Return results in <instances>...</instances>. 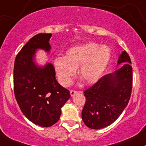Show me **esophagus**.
<instances>
[{
    "label": "esophagus",
    "instance_id": "34e87169",
    "mask_svg": "<svg viewBox=\"0 0 146 146\" xmlns=\"http://www.w3.org/2000/svg\"><path fill=\"white\" fill-rule=\"evenodd\" d=\"M77 93H78V91H76V90H70V96H74L76 94H77Z\"/></svg>",
    "mask_w": 146,
    "mask_h": 146
}]
</instances>
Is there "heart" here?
I'll return each instance as SVG.
<instances>
[{"instance_id":"1","label":"heart","mask_w":146,"mask_h":146,"mask_svg":"<svg viewBox=\"0 0 146 146\" xmlns=\"http://www.w3.org/2000/svg\"><path fill=\"white\" fill-rule=\"evenodd\" d=\"M111 52L106 46L94 41L72 47L66 56H59L54 64L61 84L69 85L79 67L78 75L86 84H94L101 77L110 61Z\"/></svg>"}]
</instances>
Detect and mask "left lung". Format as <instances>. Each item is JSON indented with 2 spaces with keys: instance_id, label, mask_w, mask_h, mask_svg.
<instances>
[{
  "instance_id": "left-lung-1",
  "label": "left lung",
  "mask_w": 146,
  "mask_h": 146,
  "mask_svg": "<svg viewBox=\"0 0 146 146\" xmlns=\"http://www.w3.org/2000/svg\"><path fill=\"white\" fill-rule=\"evenodd\" d=\"M113 73L102 76L84 91L86 102L82 112L83 122L91 129H98L116 121L127 105L132 89V67L129 55L124 50Z\"/></svg>"
}]
</instances>
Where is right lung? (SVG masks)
I'll return each instance as SVG.
<instances>
[{"mask_svg":"<svg viewBox=\"0 0 146 146\" xmlns=\"http://www.w3.org/2000/svg\"><path fill=\"white\" fill-rule=\"evenodd\" d=\"M52 34L39 33L32 37L17 54L14 66V91L21 110L31 122L50 127L59 121L61 108L70 98L68 89L55 79L52 64L37 66L33 59L36 49L49 52Z\"/></svg>","mask_w":146,"mask_h":146,"instance_id":"obj_1","label":"right lung"}]
</instances>
